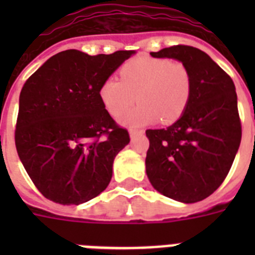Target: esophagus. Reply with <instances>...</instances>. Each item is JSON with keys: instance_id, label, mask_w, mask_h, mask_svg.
<instances>
[{"instance_id": "esophagus-1", "label": "esophagus", "mask_w": 255, "mask_h": 255, "mask_svg": "<svg viewBox=\"0 0 255 255\" xmlns=\"http://www.w3.org/2000/svg\"><path fill=\"white\" fill-rule=\"evenodd\" d=\"M143 129H139V128H131V129H129V136L133 137V136L137 135V133H143Z\"/></svg>"}]
</instances>
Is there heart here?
Listing matches in <instances>:
<instances>
[{"instance_id":"obj_1","label":"heart","mask_w":255,"mask_h":255,"mask_svg":"<svg viewBox=\"0 0 255 255\" xmlns=\"http://www.w3.org/2000/svg\"><path fill=\"white\" fill-rule=\"evenodd\" d=\"M120 77H110L100 86V99L112 116L120 118L135 103H142L120 122L139 127L161 120L177 122L185 112L192 95L189 70L181 62L148 55L136 57L120 69Z\"/></svg>"}]
</instances>
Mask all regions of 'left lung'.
Listing matches in <instances>:
<instances>
[{
	"label": "left lung",
	"instance_id": "8db88e82",
	"mask_svg": "<svg viewBox=\"0 0 255 255\" xmlns=\"http://www.w3.org/2000/svg\"><path fill=\"white\" fill-rule=\"evenodd\" d=\"M186 66L192 95L180 119L163 129H147L145 170L152 186L176 201L209 197L229 173L240 143L241 120L232 78L201 50L177 45L151 53Z\"/></svg>",
	"mask_w": 255,
	"mask_h": 255
}]
</instances>
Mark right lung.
I'll return each instance as SVG.
<instances>
[{
  "instance_id": "1",
  "label": "right lung",
  "mask_w": 255,
  "mask_h": 255,
  "mask_svg": "<svg viewBox=\"0 0 255 255\" xmlns=\"http://www.w3.org/2000/svg\"><path fill=\"white\" fill-rule=\"evenodd\" d=\"M135 51L55 54L26 81L19 95L15 147L46 198L79 205L108 186L115 156L129 143L100 99V86Z\"/></svg>"
}]
</instances>
